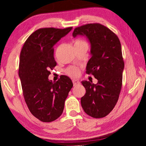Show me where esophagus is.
<instances>
[{
	"instance_id": "obj_1",
	"label": "esophagus",
	"mask_w": 146,
	"mask_h": 146,
	"mask_svg": "<svg viewBox=\"0 0 146 146\" xmlns=\"http://www.w3.org/2000/svg\"><path fill=\"white\" fill-rule=\"evenodd\" d=\"M72 82H73V85H74V86H77V85H79V84L80 83V82H79L78 80H72Z\"/></svg>"
}]
</instances>
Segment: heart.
<instances>
[{"label":"heart","mask_w":146,"mask_h":146,"mask_svg":"<svg viewBox=\"0 0 146 146\" xmlns=\"http://www.w3.org/2000/svg\"><path fill=\"white\" fill-rule=\"evenodd\" d=\"M74 46H87L88 44L86 41H85L83 39H77L74 41ZM66 72L69 76L71 77H76L78 76L79 74H80V70L78 68L74 67H69L66 70Z\"/></svg>","instance_id":"heart-1"}]
</instances>
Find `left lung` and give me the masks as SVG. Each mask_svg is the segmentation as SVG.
Wrapping results in <instances>:
<instances>
[{"label":"left lung","mask_w":146,"mask_h":146,"mask_svg":"<svg viewBox=\"0 0 146 146\" xmlns=\"http://www.w3.org/2000/svg\"><path fill=\"white\" fill-rule=\"evenodd\" d=\"M77 35L86 36L90 42L91 58L86 73L98 80L97 84L82 82L86 89L81 98L82 107L92 117H105L115 107L122 85L124 62L120 41L111 30L98 23L76 27L72 36Z\"/></svg>","instance_id":"left-lung-1"}]
</instances>
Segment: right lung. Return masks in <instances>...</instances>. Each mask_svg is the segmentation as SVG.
I'll return each instance as SVG.
<instances>
[{
    "label": "right lung",
    "instance_id": "obj_1",
    "mask_svg": "<svg viewBox=\"0 0 146 146\" xmlns=\"http://www.w3.org/2000/svg\"><path fill=\"white\" fill-rule=\"evenodd\" d=\"M72 29H39L30 35L21 52L19 76L24 98L31 113L42 122L54 121L61 115L73 86L66 76L55 82L48 79L56 65L54 45Z\"/></svg>",
    "mask_w": 146,
    "mask_h": 146
}]
</instances>
